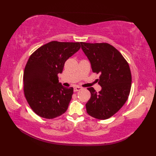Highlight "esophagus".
Segmentation results:
<instances>
[{
	"mask_svg": "<svg viewBox=\"0 0 156 156\" xmlns=\"http://www.w3.org/2000/svg\"><path fill=\"white\" fill-rule=\"evenodd\" d=\"M82 88L81 87H76L74 88V92H77V91H80V90H82Z\"/></svg>",
	"mask_w": 156,
	"mask_h": 156,
	"instance_id": "esophagus-1",
	"label": "esophagus"
}]
</instances>
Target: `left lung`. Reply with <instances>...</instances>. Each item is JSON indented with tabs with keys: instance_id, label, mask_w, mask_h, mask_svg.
I'll use <instances>...</instances> for the list:
<instances>
[{
	"instance_id": "8db88e82",
	"label": "left lung",
	"mask_w": 156,
	"mask_h": 156,
	"mask_svg": "<svg viewBox=\"0 0 156 156\" xmlns=\"http://www.w3.org/2000/svg\"><path fill=\"white\" fill-rule=\"evenodd\" d=\"M82 49L90 62L92 70L98 74L101 90L88 88L91 97L86 104L87 113L100 120L117 112L128 99L131 87L129 64L113 46L107 43L80 42Z\"/></svg>"
}]
</instances>
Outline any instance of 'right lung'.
Instances as JSON below:
<instances>
[{"label": "right lung", "instance_id": "right-lung-1", "mask_svg": "<svg viewBox=\"0 0 156 156\" xmlns=\"http://www.w3.org/2000/svg\"><path fill=\"white\" fill-rule=\"evenodd\" d=\"M80 47L79 42L53 41L29 57L23 74V90L29 105L39 117L51 119L68 109L74 89L63 87L58 74Z\"/></svg>", "mask_w": 156, "mask_h": 156}]
</instances>
